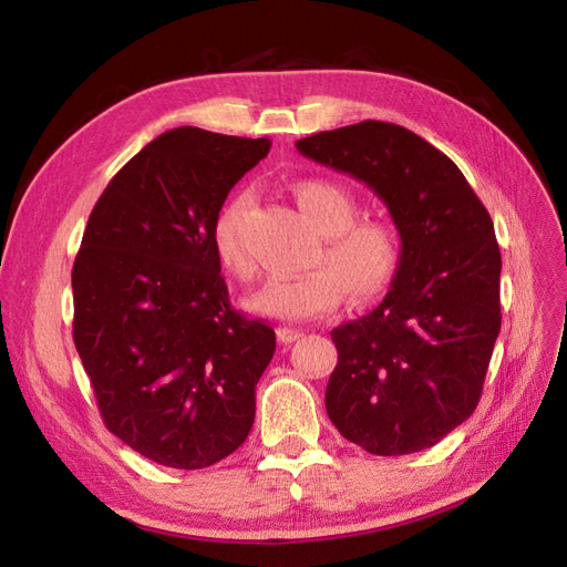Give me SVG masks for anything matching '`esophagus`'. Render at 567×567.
Wrapping results in <instances>:
<instances>
[{"label": "esophagus", "mask_w": 567, "mask_h": 567, "mask_svg": "<svg viewBox=\"0 0 567 567\" xmlns=\"http://www.w3.org/2000/svg\"><path fill=\"white\" fill-rule=\"evenodd\" d=\"M303 337V332L301 330H292V328H280L278 330V339L282 344H292V342H297V339H301Z\"/></svg>", "instance_id": "esophagus-1"}]
</instances>
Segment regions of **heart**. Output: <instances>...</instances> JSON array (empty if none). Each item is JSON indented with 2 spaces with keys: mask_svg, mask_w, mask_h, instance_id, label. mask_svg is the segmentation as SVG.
<instances>
[{
  "mask_svg": "<svg viewBox=\"0 0 567 567\" xmlns=\"http://www.w3.org/2000/svg\"><path fill=\"white\" fill-rule=\"evenodd\" d=\"M292 194L326 235L322 251L313 258L316 270L297 278H275L245 299V309L272 320H309L334 311L344 295L353 303L373 301L396 280L403 241L396 225L386 218H355L359 202L339 183L326 177H303ZM254 206L251 192H237L225 202L212 225V245L225 272L247 280L251 258L245 247V223Z\"/></svg>",
  "mask_w": 567,
  "mask_h": 567,
  "instance_id": "b5f03b06",
  "label": "heart"
}]
</instances>
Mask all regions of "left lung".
Listing matches in <instances>:
<instances>
[{
  "label": "left lung",
  "mask_w": 567,
  "mask_h": 567,
  "mask_svg": "<svg viewBox=\"0 0 567 567\" xmlns=\"http://www.w3.org/2000/svg\"><path fill=\"white\" fill-rule=\"evenodd\" d=\"M297 150L373 189L403 241L382 303L332 330L328 415L368 454L430 449L477 409L501 330L492 216L454 161L401 125L353 123Z\"/></svg>",
  "instance_id": "left-lung-1"
}]
</instances>
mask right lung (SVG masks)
<instances>
[{"label": "right lung", "mask_w": 567, "mask_h": 567, "mask_svg": "<svg viewBox=\"0 0 567 567\" xmlns=\"http://www.w3.org/2000/svg\"><path fill=\"white\" fill-rule=\"evenodd\" d=\"M268 137L175 127L113 175L75 256L73 342L109 432L199 471L245 444L275 332L235 311L212 245Z\"/></svg>", "instance_id": "add662e5"}]
</instances>
